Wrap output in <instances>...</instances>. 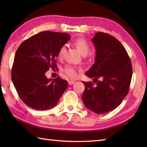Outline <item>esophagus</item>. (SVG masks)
<instances>
[{"instance_id":"1","label":"esophagus","mask_w":147,"mask_h":147,"mask_svg":"<svg viewBox=\"0 0 147 147\" xmlns=\"http://www.w3.org/2000/svg\"><path fill=\"white\" fill-rule=\"evenodd\" d=\"M75 83V82L74 81H73V80H69V82H68V84H69V86H71V85H73V84Z\"/></svg>"}]
</instances>
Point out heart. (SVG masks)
<instances>
[{"label": "heart", "instance_id": "heart-1", "mask_svg": "<svg viewBox=\"0 0 147 147\" xmlns=\"http://www.w3.org/2000/svg\"><path fill=\"white\" fill-rule=\"evenodd\" d=\"M74 44L82 55H86V54L88 53V52L89 51V45L85 39L82 38H77L76 40L74 41ZM65 45L62 46L61 48L59 49L58 54V56L59 58H61V57L63 56V54L65 53ZM63 71L67 74V75H68L72 78H76L78 74V69L75 67L71 65H67L63 69Z\"/></svg>", "mask_w": 147, "mask_h": 147}]
</instances>
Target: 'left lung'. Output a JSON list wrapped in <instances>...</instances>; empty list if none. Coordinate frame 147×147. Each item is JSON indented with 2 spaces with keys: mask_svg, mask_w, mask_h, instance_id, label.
Returning <instances> with one entry per match:
<instances>
[{
  "mask_svg": "<svg viewBox=\"0 0 147 147\" xmlns=\"http://www.w3.org/2000/svg\"><path fill=\"white\" fill-rule=\"evenodd\" d=\"M91 40L95 59L86 74L96 84L82 82L85 89L82 99L89 110L105 113L118 107L128 94L132 67L126 49L114 37L96 32Z\"/></svg>",
  "mask_w": 147,
  "mask_h": 147,
  "instance_id": "obj_1",
  "label": "left lung"
}]
</instances>
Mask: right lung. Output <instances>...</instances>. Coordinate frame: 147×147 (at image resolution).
I'll return each instance as SVG.
<instances>
[{
	"label": "right lung",
	"instance_id": "right-lung-1",
	"mask_svg": "<svg viewBox=\"0 0 147 147\" xmlns=\"http://www.w3.org/2000/svg\"><path fill=\"white\" fill-rule=\"evenodd\" d=\"M69 34L44 31L26 39L17 49L11 69V80L23 102L36 110L55 106L67 88L58 76L49 79L45 73L57 68L56 58Z\"/></svg>",
	"mask_w": 147,
	"mask_h": 147
}]
</instances>
